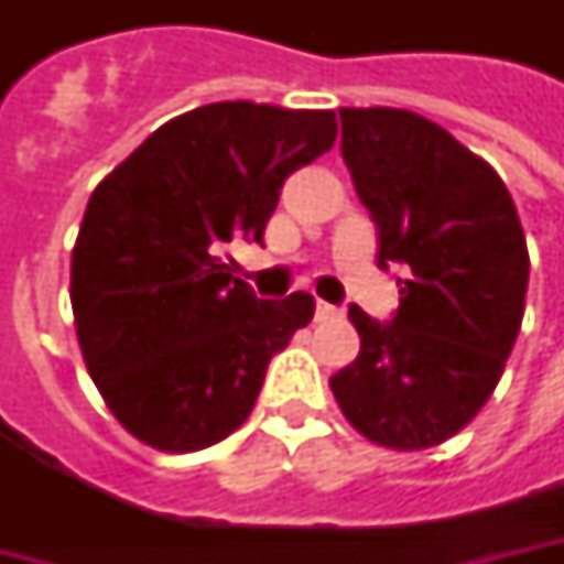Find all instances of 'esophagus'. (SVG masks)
Returning a JSON list of instances; mask_svg holds the SVG:
<instances>
[{"label":"esophagus","instance_id":"esophagus-1","mask_svg":"<svg viewBox=\"0 0 564 564\" xmlns=\"http://www.w3.org/2000/svg\"><path fill=\"white\" fill-rule=\"evenodd\" d=\"M338 316H341V307H336V304H326V301H316V311H314L316 323H329V319H338Z\"/></svg>","mask_w":564,"mask_h":564}]
</instances>
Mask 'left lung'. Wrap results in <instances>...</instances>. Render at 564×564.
<instances>
[{"label":"left lung","mask_w":564,"mask_h":564,"mask_svg":"<svg viewBox=\"0 0 564 564\" xmlns=\"http://www.w3.org/2000/svg\"><path fill=\"white\" fill-rule=\"evenodd\" d=\"M341 156L377 223V267L399 270V311L348 319L360 355L329 379L367 440L445 443L487 404L521 329L528 241L496 169L408 109H338Z\"/></svg>","instance_id":"obj_1"}]
</instances>
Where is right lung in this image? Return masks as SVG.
Returning a JSON list of instances; mask_svg holds the SVG:
<instances>
[{"label": "right lung", "instance_id": "add662e5", "mask_svg": "<svg viewBox=\"0 0 564 564\" xmlns=\"http://www.w3.org/2000/svg\"><path fill=\"white\" fill-rule=\"evenodd\" d=\"M336 141L333 109L226 99L165 121L109 172L72 253L87 370L119 423L163 452L226 440L314 297L260 301L223 250L263 241L285 178Z\"/></svg>", "mask_w": 564, "mask_h": 564}]
</instances>
